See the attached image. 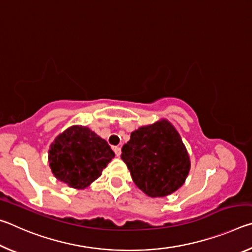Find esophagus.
<instances>
[{"instance_id": "obj_1", "label": "esophagus", "mask_w": 252, "mask_h": 252, "mask_svg": "<svg viewBox=\"0 0 252 252\" xmlns=\"http://www.w3.org/2000/svg\"><path fill=\"white\" fill-rule=\"evenodd\" d=\"M113 151L116 152V155H117L118 157L121 156V148H120V147H113Z\"/></svg>"}]
</instances>
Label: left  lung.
<instances>
[{"mask_svg": "<svg viewBox=\"0 0 252 252\" xmlns=\"http://www.w3.org/2000/svg\"><path fill=\"white\" fill-rule=\"evenodd\" d=\"M121 159L132 180L151 198L181 188L190 171V157L179 132L167 119L140 126L122 147Z\"/></svg>", "mask_w": 252, "mask_h": 252, "instance_id": "left-lung-1", "label": "left lung"}]
</instances>
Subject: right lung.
<instances>
[{
  "mask_svg": "<svg viewBox=\"0 0 252 252\" xmlns=\"http://www.w3.org/2000/svg\"><path fill=\"white\" fill-rule=\"evenodd\" d=\"M113 158L108 142L83 126L67 127L54 139L49 150L54 177L74 189L90 186Z\"/></svg>",
  "mask_w": 252,
  "mask_h": 252,
  "instance_id": "right-lung-1",
  "label": "right lung"
}]
</instances>
